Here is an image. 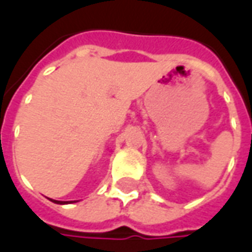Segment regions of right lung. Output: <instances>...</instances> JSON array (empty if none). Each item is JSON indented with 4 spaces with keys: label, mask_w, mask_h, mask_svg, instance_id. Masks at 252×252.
Returning a JSON list of instances; mask_svg holds the SVG:
<instances>
[{
    "label": "right lung",
    "mask_w": 252,
    "mask_h": 252,
    "mask_svg": "<svg viewBox=\"0 0 252 252\" xmlns=\"http://www.w3.org/2000/svg\"><path fill=\"white\" fill-rule=\"evenodd\" d=\"M52 202H55V204H67L68 201H57V200H52Z\"/></svg>",
    "instance_id": "obj_1"
}]
</instances>
